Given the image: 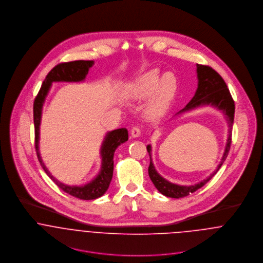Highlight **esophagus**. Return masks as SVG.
Instances as JSON below:
<instances>
[{
    "mask_svg": "<svg viewBox=\"0 0 263 263\" xmlns=\"http://www.w3.org/2000/svg\"><path fill=\"white\" fill-rule=\"evenodd\" d=\"M130 134H132L133 138H138V137L141 136V128L139 126H135V127L132 128Z\"/></svg>",
    "mask_w": 263,
    "mask_h": 263,
    "instance_id": "34e87169",
    "label": "esophagus"
}]
</instances>
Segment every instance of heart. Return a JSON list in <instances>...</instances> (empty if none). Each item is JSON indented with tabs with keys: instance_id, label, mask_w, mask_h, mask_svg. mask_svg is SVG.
<instances>
[{
	"instance_id": "obj_1",
	"label": "heart",
	"mask_w": 263,
	"mask_h": 263,
	"mask_svg": "<svg viewBox=\"0 0 263 263\" xmlns=\"http://www.w3.org/2000/svg\"><path fill=\"white\" fill-rule=\"evenodd\" d=\"M177 88L178 81L173 73L167 72L161 76L158 71H150L127 85L125 93L136 100L147 99L154 93L145 112L149 118H157L168 109Z\"/></svg>"
}]
</instances>
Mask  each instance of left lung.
Segmentation results:
<instances>
[{
  "label": "left lung",
  "instance_id": "obj_1",
  "mask_svg": "<svg viewBox=\"0 0 263 263\" xmlns=\"http://www.w3.org/2000/svg\"><path fill=\"white\" fill-rule=\"evenodd\" d=\"M196 73L198 79V85L196 92L193 96V98L189 101L187 105L181 109L177 114L186 112L189 110H192L194 108H197L199 106L204 105H211L216 107L219 110H222V112L225 114L226 120L228 123V140L226 144L225 152L221 159L220 164L218 165L217 169L204 180L190 186L185 185H178L169 182L165 178H163L155 169L154 164L152 162L151 158V152L152 147L151 145L147 146V151L150 155V166H149V176H150L152 182L154 183L155 187L157 188L163 195L172 197V198H181L184 196H187L190 193L196 191L197 189L202 187L206 182H209L213 176L216 175V173L219 171V169L222 167L223 163L225 162L226 158L229 154V151L231 148L232 143V127L234 123V113H235V103L231 96V93L226 85L224 79L219 75L214 69H212L209 66L203 65H196ZM175 114V115H177Z\"/></svg>",
  "mask_w": 263,
  "mask_h": 263
}]
</instances>
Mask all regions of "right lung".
Segmentation results:
<instances>
[{
  "label": "right lung",
  "instance_id": "obj_1",
  "mask_svg": "<svg viewBox=\"0 0 263 263\" xmlns=\"http://www.w3.org/2000/svg\"><path fill=\"white\" fill-rule=\"evenodd\" d=\"M94 65L93 61H75L69 63H62L55 66L45 77L37 96L33 103V120L35 129V150L41 167L48 175V177L65 192L80 199L90 200L102 196L109 187L113 175V156L116 148L128 140V133L126 128H118L107 133L103 144L101 146L102 165L99 174L89 183L82 186H73L65 184L54 178L45 167L39 153V126L41 120L42 106L47 96V93L53 82H82L85 80L89 69Z\"/></svg>",
  "mask_w": 263,
  "mask_h": 263
}]
</instances>
